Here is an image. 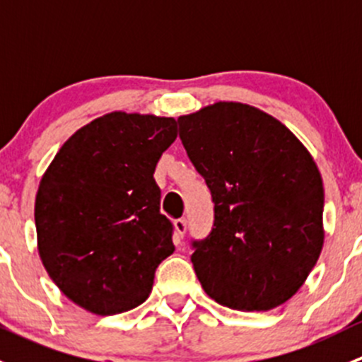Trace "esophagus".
Segmentation results:
<instances>
[{
    "label": "esophagus",
    "instance_id": "34e87169",
    "mask_svg": "<svg viewBox=\"0 0 362 362\" xmlns=\"http://www.w3.org/2000/svg\"><path fill=\"white\" fill-rule=\"evenodd\" d=\"M173 226H175V238H177V242H180L185 235V229H187V221H185V218H177V221L173 222Z\"/></svg>",
    "mask_w": 362,
    "mask_h": 362
}]
</instances>
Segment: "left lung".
Returning a JSON list of instances; mask_svg holds the SVG:
<instances>
[{"mask_svg": "<svg viewBox=\"0 0 362 362\" xmlns=\"http://www.w3.org/2000/svg\"><path fill=\"white\" fill-rule=\"evenodd\" d=\"M178 126L215 203L211 233L192 242L203 291L242 312L284 305L324 245V185L312 154L275 117L235 101L178 117Z\"/></svg>", "mask_w": 362, "mask_h": 362, "instance_id": "left-lung-1", "label": "left lung"}]
</instances>
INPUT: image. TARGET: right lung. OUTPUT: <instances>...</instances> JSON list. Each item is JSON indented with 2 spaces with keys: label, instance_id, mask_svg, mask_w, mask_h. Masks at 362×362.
Masks as SVG:
<instances>
[{
  "label": "right lung",
  "instance_id": "add662e5",
  "mask_svg": "<svg viewBox=\"0 0 362 362\" xmlns=\"http://www.w3.org/2000/svg\"><path fill=\"white\" fill-rule=\"evenodd\" d=\"M177 138L173 117L112 112L71 134L40 180L38 254L80 308L115 315L148 298L173 254L154 171Z\"/></svg>",
  "mask_w": 362,
  "mask_h": 362
}]
</instances>
